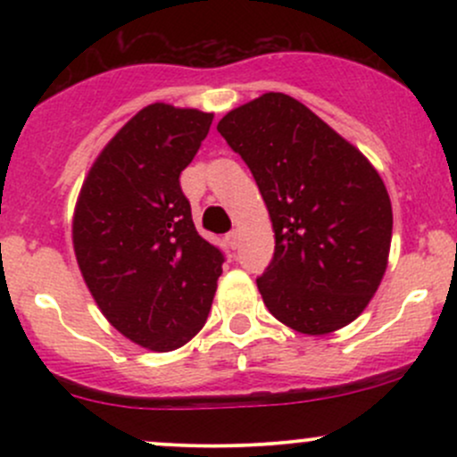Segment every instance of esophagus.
I'll return each mask as SVG.
<instances>
[{"mask_svg": "<svg viewBox=\"0 0 457 457\" xmlns=\"http://www.w3.org/2000/svg\"><path fill=\"white\" fill-rule=\"evenodd\" d=\"M225 243L229 245V249H236V246L240 245V234L236 232V229H232L229 234H225Z\"/></svg>", "mask_w": 457, "mask_h": 457, "instance_id": "34e87169", "label": "esophagus"}]
</instances>
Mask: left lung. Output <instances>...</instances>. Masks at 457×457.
Here are the masks:
<instances>
[{"mask_svg": "<svg viewBox=\"0 0 457 457\" xmlns=\"http://www.w3.org/2000/svg\"><path fill=\"white\" fill-rule=\"evenodd\" d=\"M217 130L253 174L275 229L258 279L269 312L305 335L363 313L386 270L391 199L370 161L296 98L262 94Z\"/></svg>", "mask_w": 457, "mask_h": 457, "instance_id": "8db88e82", "label": "left lung"}]
</instances>
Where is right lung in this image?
<instances>
[{
    "label": "right lung",
    "mask_w": 457,
    "mask_h": 457,
    "mask_svg": "<svg viewBox=\"0 0 457 457\" xmlns=\"http://www.w3.org/2000/svg\"><path fill=\"white\" fill-rule=\"evenodd\" d=\"M211 124L199 109H141L94 161L72 217L77 264L98 309L154 353L202 330L223 272V253L197 234L180 188Z\"/></svg>",
    "instance_id": "obj_1"
}]
</instances>
